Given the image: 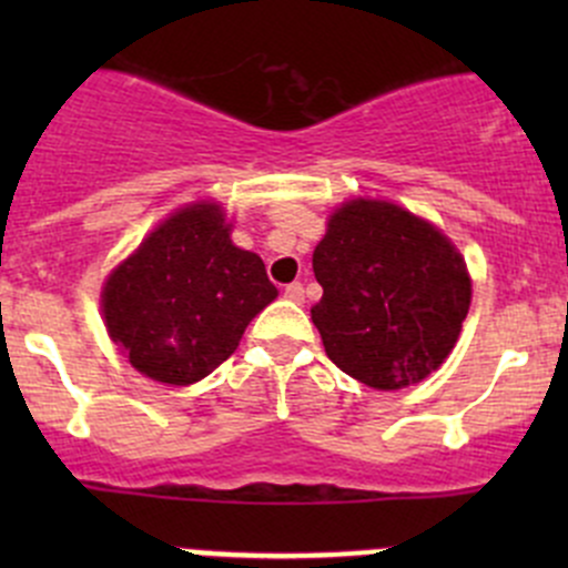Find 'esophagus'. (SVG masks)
<instances>
[{"label": "esophagus", "mask_w": 568, "mask_h": 568, "mask_svg": "<svg viewBox=\"0 0 568 568\" xmlns=\"http://www.w3.org/2000/svg\"><path fill=\"white\" fill-rule=\"evenodd\" d=\"M285 300L296 302V305H300V302H305V288H302V283L285 285Z\"/></svg>", "instance_id": "obj_1"}]
</instances>
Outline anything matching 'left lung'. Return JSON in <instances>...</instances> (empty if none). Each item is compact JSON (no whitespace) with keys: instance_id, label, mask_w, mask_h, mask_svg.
Listing matches in <instances>:
<instances>
[{"instance_id":"8db88e82","label":"left lung","mask_w":568,"mask_h":568,"mask_svg":"<svg viewBox=\"0 0 568 568\" xmlns=\"http://www.w3.org/2000/svg\"><path fill=\"white\" fill-rule=\"evenodd\" d=\"M311 307L326 357L363 385L400 390L443 365L469 311L462 255L434 225L379 200L332 214L313 252Z\"/></svg>"}]
</instances>
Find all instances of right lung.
I'll list each match as a JSON object with an SVG mask.
<instances>
[{"mask_svg":"<svg viewBox=\"0 0 568 568\" xmlns=\"http://www.w3.org/2000/svg\"><path fill=\"white\" fill-rule=\"evenodd\" d=\"M277 288L255 252L233 247L220 205L159 225L104 285L112 341L140 374L192 385L220 368Z\"/></svg>","mask_w":568,"mask_h":568,"instance_id":"add662e5","label":"right lung"}]
</instances>
